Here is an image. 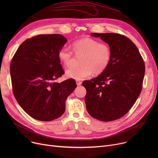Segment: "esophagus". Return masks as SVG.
Here are the masks:
<instances>
[{
    "instance_id": "34e87169",
    "label": "esophagus",
    "mask_w": 158,
    "mask_h": 158,
    "mask_svg": "<svg viewBox=\"0 0 158 158\" xmlns=\"http://www.w3.org/2000/svg\"><path fill=\"white\" fill-rule=\"evenodd\" d=\"M76 84L77 86H80L82 84V82L79 81H76Z\"/></svg>"
}]
</instances>
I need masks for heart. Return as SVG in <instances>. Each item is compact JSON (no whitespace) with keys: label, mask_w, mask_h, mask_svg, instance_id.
Here are the masks:
<instances>
[{"label":"heart","mask_w":158,"mask_h":158,"mask_svg":"<svg viewBox=\"0 0 158 158\" xmlns=\"http://www.w3.org/2000/svg\"><path fill=\"white\" fill-rule=\"evenodd\" d=\"M72 46L76 56H81V65L66 70V76L68 77L77 81L85 79L93 72L95 74L101 73L109 65L111 51L107 44L90 38H85L75 41ZM73 52L69 48L63 47L58 52V58L65 66H70L72 64L75 59Z\"/></svg>","instance_id":"heart-1"}]
</instances>
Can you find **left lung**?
Returning a JSON list of instances; mask_svg holds the SVG:
<instances>
[{
	"label": "left lung",
	"mask_w": 158,
	"mask_h": 158,
	"mask_svg": "<svg viewBox=\"0 0 158 158\" xmlns=\"http://www.w3.org/2000/svg\"><path fill=\"white\" fill-rule=\"evenodd\" d=\"M111 48V57L106 69L90 81L82 82L88 113L103 122L123 117L134 105L143 86L145 66L138 48L118 33H92Z\"/></svg>",
	"instance_id": "8db88e82"
}]
</instances>
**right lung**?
I'll use <instances>...</instances> for the list:
<instances>
[{"label": "right lung", "instance_id": "right-lung-1", "mask_svg": "<svg viewBox=\"0 0 158 158\" xmlns=\"http://www.w3.org/2000/svg\"><path fill=\"white\" fill-rule=\"evenodd\" d=\"M67 40L59 34L39 35L20 45L10 64L14 96L33 118L51 121L65 111V101L77 87L73 79L56 82L64 73L57 53Z\"/></svg>", "mask_w": 158, "mask_h": 158}]
</instances>
